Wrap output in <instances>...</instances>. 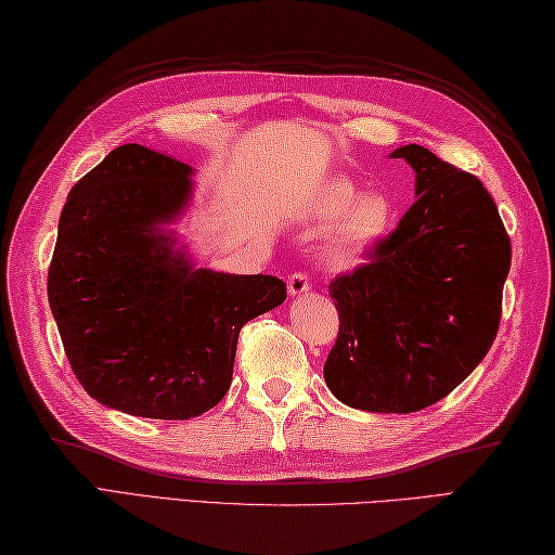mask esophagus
Returning a JSON list of instances; mask_svg holds the SVG:
<instances>
[{
	"instance_id": "34e87169",
	"label": "esophagus",
	"mask_w": 555,
	"mask_h": 555,
	"mask_svg": "<svg viewBox=\"0 0 555 555\" xmlns=\"http://www.w3.org/2000/svg\"><path fill=\"white\" fill-rule=\"evenodd\" d=\"M310 291V276L305 271H293L288 276V293L291 296H302Z\"/></svg>"
}]
</instances>
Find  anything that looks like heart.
Masks as SVG:
<instances>
[{
  "mask_svg": "<svg viewBox=\"0 0 555 555\" xmlns=\"http://www.w3.org/2000/svg\"><path fill=\"white\" fill-rule=\"evenodd\" d=\"M317 215L336 217L322 238V255L334 267H352L391 229L393 207L382 193L358 197L356 183L334 179L317 195Z\"/></svg>",
  "mask_w": 555,
  "mask_h": 555,
  "instance_id": "obj_1",
  "label": "heart"
}]
</instances>
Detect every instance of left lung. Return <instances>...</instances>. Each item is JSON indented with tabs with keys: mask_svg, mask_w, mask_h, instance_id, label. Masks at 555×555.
Segmentation results:
<instances>
[{
	"mask_svg": "<svg viewBox=\"0 0 555 555\" xmlns=\"http://www.w3.org/2000/svg\"><path fill=\"white\" fill-rule=\"evenodd\" d=\"M391 157L415 169L417 199L367 264L328 284L340 326L324 379L350 408L405 415L446 398L485 360L511 238L477 176L422 145Z\"/></svg>",
	"mask_w": 555,
	"mask_h": 555,
	"instance_id": "left-lung-1",
	"label": "left lung"
}]
</instances>
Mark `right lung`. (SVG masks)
<instances>
[{"instance_id":"1","label":"right lung","mask_w":555,"mask_h":555,"mask_svg":"<svg viewBox=\"0 0 555 555\" xmlns=\"http://www.w3.org/2000/svg\"><path fill=\"white\" fill-rule=\"evenodd\" d=\"M193 169L121 145L70 188L47 296L80 386L102 405L191 420L227 396L241 328L279 308L276 276L195 269L164 223L191 199Z\"/></svg>"}]
</instances>
